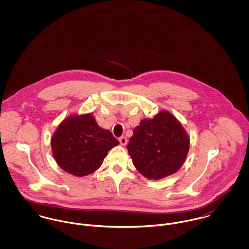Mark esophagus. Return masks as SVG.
Here are the masks:
<instances>
[{"label": "esophagus", "instance_id": "obj_1", "mask_svg": "<svg viewBox=\"0 0 249 249\" xmlns=\"http://www.w3.org/2000/svg\"><path fill=\"white\" fill-rule=\"evenodd\" d=\"M119 141H120L122 145H125V144L127 143V138L124 137V136H123V137H121V138L119 139Z\"/></svg>", "mask_w": 249, "mask_h": 249}]
</instances>
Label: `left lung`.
Returning <instances> with one entry per match:
<instances>
[{
  "label": "left lung",
  "mask_w": 249,
  "mask_h": 249,
  "mask_svg": "<svg viewBox=\"0 0 249 249\" xmlns=\"http://www.w3.org/2000/svg\"><path fill=\"white\" fill-rule=\"evenodd\" d=\"M126 147L137 171L147 179L158 180L182 167L190 137L172 113L162 110L154 118L141 121Z\"/></svg>",
  "instance_id": "left-lung-1"
}]
</instances>
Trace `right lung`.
<instances>
[{
  "instance_id": "add662e5",
  "label": "right lung",
  "mask_w": 249,
  "mask_h": 249,
  "mask_svg": "<svg viewBox=\"0 0 249 249\" xmlns=\"http://www.w3.org/2000/svg\"><path fill=\"white\" fill-rule=\"evenodd\" d=\"M119 144L112 133L99 126L91 114L64 119L51 139L53 155L66 173L82 178L96 172L108 151Z\"/></svg>"
}]
</instances>
